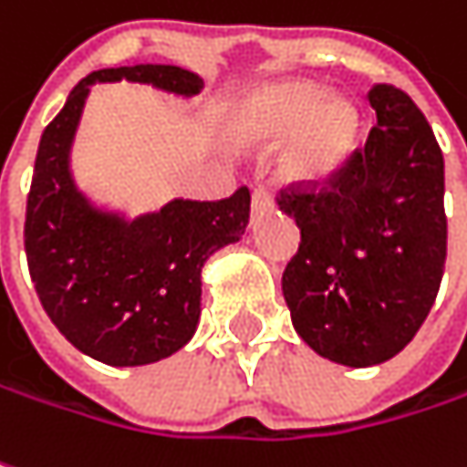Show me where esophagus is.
<instances>
[{
  "label": "esophagus",
  "mask_w": 467,
  "mask_h": 467,
  "mask_svg": "<svg viewBox=\"0 0 467 467\" xmlns=\"http://www.w3.org/2000/svg\"><path fill=\"white\" fill-rule=\"evenodd\" d=\"M271 210H274V196L268 193V188H254L252 191V217H260Z\"/></svg>",
  "instance_id": "esophagus-1"
}]
</instances>
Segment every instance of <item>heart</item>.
Wrapping results in <instances>:
<instances>
[{
	"label": "heart",
	"mask_w": 467,
	"mask_h": 467,
	"mask_svg": "<svg viewBox=\"0 0 467 467\" xmlns=\"http://www.w3.org/2000/svg\"><path fill=\"white\" fill-rule=\"evenodd\" d=\"M234 130L254 146H276L282 175L289 183L321 185L346 164L358 135V114L343 98H324V89L303 79L257 87L234 114Z\"/></svg>",
	"instance_id": "b5f03b06"
}]
</instances>
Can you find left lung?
Wrapping results in <instances>:
<instances>
[{
  "mask_svg": "<svg viewBox=\"0 0 467 467\" xmlns=\"http://www.w3.org/2000/svg\"><path fill=\"white\" fill-rule=\"evenodd\" d=\"M378 124L321 193H282L300 250L282 276L295 332L343 367L393 358L428 317L447 260L444 156L412 98L369 92Z\"/></svg>",
  "mask_w": 467,
  "mask_h": 467,
  "instance_id": "1",
  "label": "left lung"
}]
</instances>
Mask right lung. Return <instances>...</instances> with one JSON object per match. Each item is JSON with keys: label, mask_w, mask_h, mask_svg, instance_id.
Listing matches in <instances>:
<instances>
[{"label": "right lung", "mask_w": 467, "mask_h": 467, "mask_svg": "<svg viewBox=\"0 0 467 467\" xmlns=\"http://www.w3.org/2000/svg\"><path fill=\"white\" fill-rule=\"evenodd\" d=\"M149 84L193 98L204 79L181 66H121L77 84L42 132L26 207L34 289L60 335L109 367H143L181 350L202 317V268L250 223V191L223 202L170 199L130 215L77 183L71 156L95 84Z\"/></svg>", "instance_id": "1"}]
</instances>
